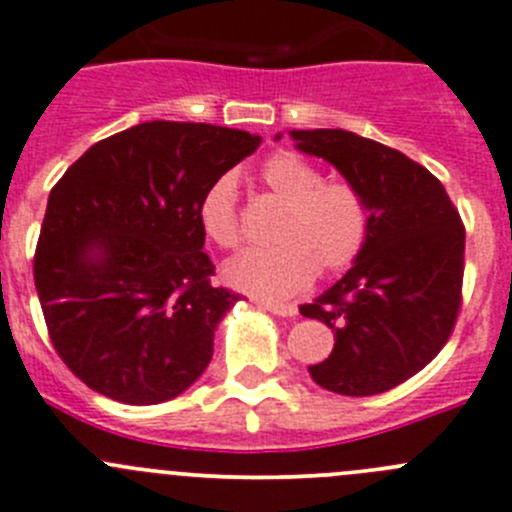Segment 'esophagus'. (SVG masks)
<instances>
[{
  "label": "esophagus",
  "mask_w": 512,
  "mask_h": 512,
  "mask_svg": "<svg viewBox=\"0 0 512 512\" xmlns=\"http://www.w3.org/2000/svg\"><path fill=\"white\" fill-rule=\"evenodd\" d=\"M260 308L270 310L272 315H280V318H293V315H298V308L293 303H260Z\"/></svg>",
  "instance_id": "esophagus-1"
}]
</instances>
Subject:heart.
Returning a JSON list of instances; mask_svg holds the SVG:
<instances>
[{
	"label": "heart",
	"instance_id": "obj_1",
	"mask_svg": "<svg viewBox=\"0 0 512 512\" xmlns=\"http://www.w3.org/2000/svg\"><path fill=\"white\" fill-rule=\"evenodd\" d=\"M262 184L288 204L267 250H247L224 265V280L260 300H283L323 272H341L364 252L371 232V209L353 181L326 179L305 156L280 151L262 164ZM199 227L222 250L242 240L237 181L219 176L199 199Z\"/></svg>",
	"mask_w": 512,
	"mask_h": 512
}]
</instances>
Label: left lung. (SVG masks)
<instances>
[{
	"instance_id": "obj_1",
	"label": "left lung",
	"mask_w": 512,
	"mask_h": 512,
	"mask_svg": "<svg viewBox=\"0 0 512 512\" xmlns=\"http://www.w3.org/2000/svg\"><path fill=\"white\" fill-rule=\"evenodd\" d=\"M290 138L336 166L371 209L369 242L351 270L300 305L336 333L331 356L308 371L336 394H381L419 374L455 328L465 272L460 212L442 181L396 148L341 128Z\"/></svg>"
}]
</instances>
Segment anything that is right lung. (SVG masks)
<instances>
[{
    "mask_svg": "<svg viewBox=\"0 0 512 512\" xmlns=\"http://www.w3.org/2000/svg\"><path fill=\"white\" fill-rule=\"evenodd\" d=\"M260 141L209 123H138L52 186L35 288L57 356L90 389L146 407L204 374L240 295L209 280L199 199Z\"/></svg>",
    "mask_w": 512,
    "mask_h": 512,
    "instance_id": "obj_1",
    "label": "right lung"
}]
</instances>
